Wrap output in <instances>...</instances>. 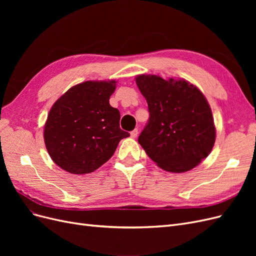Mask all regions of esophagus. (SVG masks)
Masks as SVG:
<instances>
[{
  "label": "esophagus",
  "mask_w": 256,
  "mask_h": 256,
  "mask_svg": "<svg viewBox=\"0 0 256 256\" xmlns=\"http://www.w3.org/2000/svg\"><path fill=\"white\" fill-rule=\"evenodd\" d=\"M138 129H134V130H132V131H131V132H130V136H131V138H136L138 136Z\"/></svg>",
  "instance_id": "esophagus-1"
}]
</instances>
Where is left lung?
<instances>
[{"instance_id":"left-lung-1","label":"left lung","mask_w":256,"mask_h":256,"mask_svg":"<svg viewBox=\"0 0 256 256\" xmlns=\"http://www.w3.org/2000/svg\"><path fill=\"white\" fill-rule=\"evenodd\" d=\"M138 90L150 120L138 141L158 166L172 173L196 168L210 154L216 128L212 109L196 86L186 80L140 74Z\"/></svg>"}]
</instances>
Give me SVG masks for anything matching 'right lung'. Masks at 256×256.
<instances>
[{
  "instance_id": "1",
  "label": "right lung",
  "mask_w": 256,
  "mask_h": 256,
  "mask_svg": "<svg viewBox=\"0 0 256 256\" xmlns=\"http://www.w3.org/2000/svg\"><path fill=\"white\" fill-rule=\"evenodd\" d=\"M115 81H86L69 88L51 108L44 138L51 159L72 174L94 172L130 134L120 128V111L110 106Z\"/></svg>"
}]
</instances>
